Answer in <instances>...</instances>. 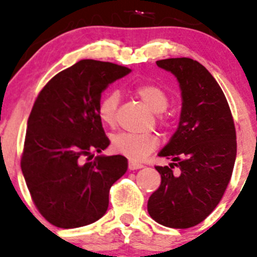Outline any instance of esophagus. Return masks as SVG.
<instances>
[{"label":"esophagus","instance_id":"esophagus-1","mask_svg":"<svg viewBox=\"0 0 257 257\" xmlns=\"http://www.w3.org/2000/svg\"><path fill=\"white\" fill-rule=\"evenodd\" d=\"M129 169H139V168H143V164L142 163H138V162H133V161H129V164H128Z\"/></svg>","mask_w":257,"mask_h":257}]
</instances>
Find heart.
<instances>
[{
    "mask_svg": "<svg viewBox=\"0 0 257 257\" xmlns=\"http://www.w3.org/2000/svg\"><path fill=\"white\" fill-rule=\"evenodd\" d=\"M137 95L156 113H162L168 106L166 91L154 83H141L134 88ZM119 94L109 91L98 104V116L101 123L113 126L116 121ZM159 146V138L154 133H118L111 137V147L115 152L133 159L141 161L151 154Z\"/></svg>",
    "mask_w": 257,
    "mask_h": 257,
    "instance_id": "heart-1",
    "label": "heart"
}]
</instances>
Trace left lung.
Returning <instances> with one entry per match:
<instances>
[{"label":"left lung","mask_w":257,"mask_h":257,"mask_svg":"<svg viewBox=\"0 0 257 257\" xmlns=\"http://www.w3.org/2000/svg\"><path fill=\"white\" fill-rule=\"evenodd\" d=\"M157 65L177 76L183 103L178 129L159 152L173 163L156 166L162 181L148 212L167 227L188 228L215 210L227 188L237 152L235 123L222 89L200 62L177 57Z\"/></svg>","instance_id":"left-lung-1"}]
</instances>
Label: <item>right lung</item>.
<instances>
[{"label": "right lung", "mask_w": 257, "mask_h": 257, "mask_svg": "<svg viewBox=\"0 0 257 257\" xmlns=\"http://www.w3.org/2000/svg\"><path fill=\"white\" fill-rule=\"evenodd\" d=\"M81 60L41 89L27 120L21 169L35 206L51 225H90L106 212L109 191L128 169L123 156H96L110 144L98 116L101 91L129 73Z\"/></svg>", "instance_id": "1"}]
</instances>
